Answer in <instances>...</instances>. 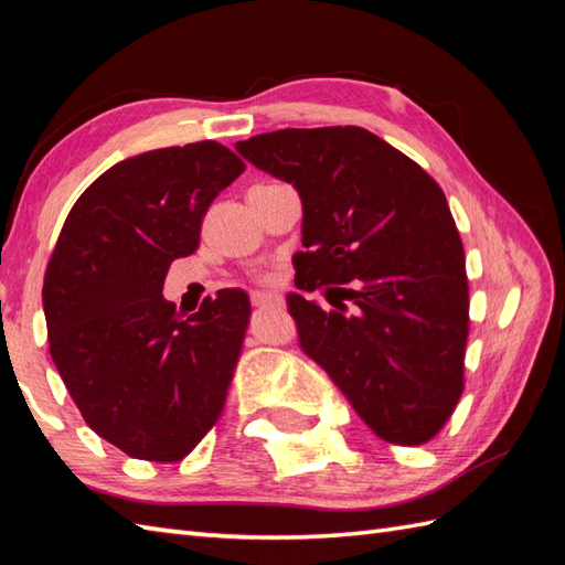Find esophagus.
Returning <instances> with one entry per match:
<instances>
[{"instance_id": "obj_1", "label": "esophagus", "mask_w": 565, "mask_h": 565, "mask_svg": "<svg viewBox=\"0 0 565 565\" xmlns=\"http://www.w3.org/2000/svg\"><path fill=\"white\" fill-rule=\"evenodd\" d=\"M279 301H281V298L271 294V291H255V294H252V303H255V306H276Z\"/></svg>"}]
</instances>
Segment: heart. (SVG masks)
I'll list each match as a JSON object with an SVG mask.
<instances>
[{"label": "heart", "mask_w": 565, "mask_h": 565, "mask_svg": "<svg viewBox=\"0 0 565 565\" xmlns=\"http://www.w3.org/2000/svg\"><path fill=\"white\" fill-rule=\"evenodd\" d=\"M271 279H274L271 274H262V281H271Z\"/></svg>", "instance_id": "b5f03b06"}]
</instances>
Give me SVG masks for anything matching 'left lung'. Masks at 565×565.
Masks as SVG:
<instances>
[{
  "label": "left lung",
  "instance_id": "left-lung-1",
  "mask_svg": "<svg viewBox=\"0 0 565 565\" xmlns=\"http://www.w3.org/2000/svg\"><path fill=\"white\" fill-rule=\"evenodd\" d=\"M235 148L301 194L296 286L330 289L332 306L289 294L306 354L376 437L435 439L463 393L471 326L463 243L441 186L359 126L281 128Z\"/></svg>",
  "mask_w": 565,
  "mask_h": 565
}]
</instances>
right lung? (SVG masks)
<instances>
[{"instance_id":"add662e5","label":"right lung","mask_w":565,"mask_h":565,"mask_svg":"<svg viewBox=\"0 0 565 565\" xmlns=\"http://www.w3.org/2000/svg\"><path fill=\"white\" fill-rule=\"evenodd\" d=\"M245 172L215 140L114 164L67 213L43 276L51 356L102 439L177 463L218 425L252 313L223 289L184 318L164 301L170 264L194 255L213 199Z\"/></svg>"}]
</instances>
